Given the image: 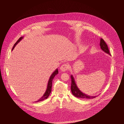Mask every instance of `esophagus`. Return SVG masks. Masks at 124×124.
Listing matches in <instances>:
<instances>
[{
  "label": "esophagus",
  "instance_id": "obj_1",
  "mask_svg": "<svg viewBox=\"0 0 124 124\" xmlns=\"http://www.w3.org/2000/svg\"><path fill=\"white\" fill-rule=\"evenodd\" d=\"M69 68V65L67 64H64L61 66L60 67V70L62 71H65Z\"/></svg>",
  "mask_w": 124,
  "mask_h": 124
}]
</instances>
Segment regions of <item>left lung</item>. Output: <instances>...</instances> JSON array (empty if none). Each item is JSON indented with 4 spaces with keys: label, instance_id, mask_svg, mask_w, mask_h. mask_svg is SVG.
I'll use <instances>...</instances> for the list:
<instances>
[{
    "label": "left lung",
    "instance_id": "8db88e82",
    "mask_svg": "<svg viewBox=\"0 0 124 124\" xmlns=\"http://www.w3.org/2000/svg\"><path fill=\"white\" fill-rule=\"evenodd\" d=\"M100 48L103 51H104L105 53H107L111 56V54L109 52L108 46L106 45V42L102 39H100ZM71 91L74 96L78 98H82V99H93L96 97L97 96H90L82 92L78 88L77 84L75 82V79L72 75H71Z\"/></svg>",
    "mask_w": 124,
    "mask_h": 124
}]
</instances>
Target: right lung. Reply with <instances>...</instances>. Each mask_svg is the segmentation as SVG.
Wrapping results in <instances>:
<instances>
[{
  "instance_id": "right-lung-1",
  "label": "right lung",
  "mask_w": 124,
  "mask_h": 124,
  "mask_svg": "<svg viewBox=\"0 0 124 124\" xmlns=\"http://www.w3.org/2000/svg\"><path fill=\"white\" fill-rule=\"evenodd\" d=\"M24 38V37H21V38H20L18 40L17 42L14 44V45L13 46V48L12 49V51H13V50L14 49V48H15V47L18 44V43L20 41L23 39ZM59 73V71H58V69H56L55 71H53V73L52 74V75H51V76L50 77L49 79V80H48V84H47V88L46 89V91L45 92V93H44V95L42 96L37 101H35V102H40V101H41L43 100H45L46 99L48 98V97H49V96L50 94V93H51V92H52V82H53V78H54V77L57 75Z\"/></svg>"
}]
</instances>
